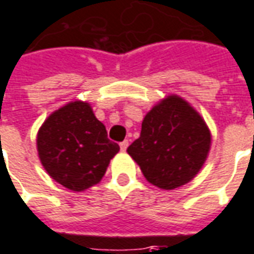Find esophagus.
I'll return each mask as SVG.
<instances>
[{"label": "esophagus", "mask_w": 254, "mask_h": 254, "mask_svg": "<svg viewBox=\"0 0 254 254\" xmlns=\"http://www.w3.org/2000/svg\"><path fill=\"white\" fill-rule=\"evenodd\" d=\"M127 145H129V141H127V140H125V141H122L121 144H120V147H121V151H127Z\"/></svg>", "instance_id": "34e87169"}]
</instances>
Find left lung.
Here are the masks:
<instances>
[{"label": "left lung", "mask_w": 254, "mask_h": 254, "mask_svg": "<svg viewBox=\"0 0 254 254\" xmlns=\"http://www.w3.org/2000/svg\"><path fill=\"white\" fill-rule=\"evenodd\" d=\"M210 145L212 133L201 114L179 95H168L145 114L140 137L127 151L147 182L175 190L199 173Z\"/></svg>", "instance_id": "1"}]
</instances>
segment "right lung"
<instances>
[{"label": "right lung", "instance_id": "1", "mask_svg": "<svg viewBox=\"0 0 254 254\" xmlns=\"http://www.w3.org/2000/svg\"><path fill=\"white\" fill-rule=\"evenodd\" d=\"M37 151L55 182L79 192L100 183L120 145L109 140L89 103L74 100L55 110L41 125Z\"/></svg>", "mask_w": 254, "mask_h": 254}]
</instances>
